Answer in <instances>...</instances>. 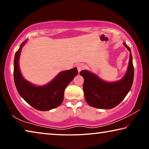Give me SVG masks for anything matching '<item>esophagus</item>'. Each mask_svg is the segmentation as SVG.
<instances>
[{"instance_id": "esophagus-1", "label": "esophagus", "mask_w": 149, "mask_h": 149, "mask_svg": "<svg viewBox=\"0 0 149 149\" xmlns=\"http://www.w3.org/2000/svg\"><path fill=\"white\" fill-rule=\"evenodd\" d=\"M77 68L78 72H80L82 70H84L85 68V65L84 64H78L77 65Z\"/></svg>"}]
</instances>
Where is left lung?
I'll use <instances>...</instances> for the list:
<instances>
[{
  "label": "left lung",
  "mask_w": 149,
  "mask_h": 149,
  "mask_svg": "<svg viewBox=\"0 0 149 149\" xmlns=\"http://www.w3.org/2000/svg\"><path fill=\"white\" fill-rule=\"evenodd\" d=\"M123 45L130 52V61L126 74L120 80L107 82L88 70L80 72V75L84 78L83 88L85 99L91 107L100 109L114 108L124 99L132 88L134 77L132 55L125 42Z\"/></svg>",
  "instance_id": "8db88e82"
}]
</instances>
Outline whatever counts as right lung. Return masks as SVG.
I'll use <instances>...</instances> for the list:
<instances>
[{
  "label": "right lung",
  "instance_id": "obj_1",
  "mask_svg": "<svg viewBox=\"0 0 149 149\" xmlns=\"http://www.w3.org/2000/svg\"><path fill=\"white\" fill-rule=\"evenodd\" d=\"M22 42L16 52L14 61V79L19 95L35 109L47 111L56 108L62 104L64 90L78 74L76 68L60 72L51 81L42 86H37L22 76L19 70V59L21 50L26 43Z\"/></svg>",
  "mask_w": 149,
  "mask_h": 149
}]
</instances>
